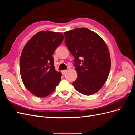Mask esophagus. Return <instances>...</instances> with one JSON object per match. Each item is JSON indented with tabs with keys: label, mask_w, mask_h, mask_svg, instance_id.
<instances>
[{
	"label": "esophagus",
	"mask_w": 135,
	"mask_h": 135,
	"mask_svg": "<svg viewBox=\"0 0 135 135\" xmlns=\"http://www.w3.org/2000/svg\"><path fill=\"white\" fill-rule=\"evenodd\" d=\"M66 72H67V70H62V75H65V74L66 73Z\"/></svg>",
	"instance_id": "34e87169"
}]
</instances>
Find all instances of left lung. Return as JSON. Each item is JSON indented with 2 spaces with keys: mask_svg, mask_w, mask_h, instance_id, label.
Instances as JSON below:
<instances>
[{
  "mask_svg": "<svg viewBox=\"0 0 135 135\" xmlns=\"http://www.w3.org/2000/svg\"><path fill=\"white\" fill-rule=\"evenodd\" d=\"M64 34L65 44L74 57L78 74L73 85L83 95L95 94L105 83L111 68L107 45L97 33L85 27Z\"/></svg>",
  "mask_w": 135,
  "mask_h": 135,
  "instance_id": "8db88e82",
  "label": "left lung"
}]
</instances>
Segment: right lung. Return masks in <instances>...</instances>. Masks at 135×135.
<instances>
[{
  "label": "right lung",
  "instance_id": "right-lung-1",
  "mask_svg": "<svg viewBox=\"0 0 135 135\" xmlns=\"http://www.w3.org/2000/svg\"><path fill=\"white\" fill-rule=\"evenodd\" d=\"M64 38L61 32L39 31L23 48L20 74L25 87L36 96H48L59 84L62 74L55 70L52 55Z\"/></svg>",
  "mask_w": 135,
  "mask_h": 135
}]
</instances>
